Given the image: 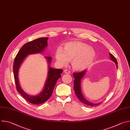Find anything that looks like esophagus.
I'll list each match as a JSON object with an SVG mask.
<instances>
[{
	"mask_svg": "<svg viewBox=\"0 0 130 130\" xmlns=\"http://www.w3.org/2000/svg\"><path fill=\"white\" fill-rule=\"evenodd\" d=\"M64 73H65V74H69L70 73V72L69 71H68V70H64Z\"/></svg>",
	"mask_w": 130,
	"mask_h": 130,
	"instance_id": "1",
	"label": "esophagus"
}]
</instances>
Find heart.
Returning <instances> with one entry per match:
<instances>
[{"instance_id":"1","label":"heart","mask_w":130,"mask_h":130,"mask_svg":"<svg viewBox=\"0 0 130 130\" xmlns=\"http://www.w3.org/2000/svg\"><path fill=\"white\" fill-rule=\"evenodd\" d=\"M96 55L92 47L79 41L67 42L63 48L58 47L55 53V59L60 66H67L71 61L72 68L77 71H84L90 67Z\"/></svg>"}]
</instances>
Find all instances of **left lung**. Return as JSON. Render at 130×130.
<instances>
[{"label": "left lung", "mask_w": 130, "mask_h": 130, "mask_svg": "<svg viewBox=\"0 0 130 130\" xmlns=\"http://www.w3.org/2000/svg\"><path fill=\"white\" fill-rule=\"evenodd\" d=\"M110 55V59L112 60L113 62H114L116 63V67L117 68H118L117 67V61L115 57L111 53H109ZM87 72V70H84L81 72H76V73H73V76L74 77V90L75 91V93L76 95L77 96V98L79 99V100L82 102L83 103H85V104L92 106V107H96L98 105H99L101 102H98V103H92L88 100H87L83 96L81 90V82H82V79L84 77L85 75L86 72Z\"/></svg>", "instance_id": "1"}]
</instances>
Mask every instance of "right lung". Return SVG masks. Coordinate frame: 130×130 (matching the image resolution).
Instances as JSON below:
<instances>
[{"mask_svg": "<svg viewBox=\"0 0 130 130\" xmlns=\"http://www.w3.org/2000/svg\"><path fill=\"white\" fill-rule=\"evenodd\" d=\"M48 39V37L39 38L24 44L18 52L14 60L13 73L17 90L24 99L33 104H41L49 99L52 94L57 80L61 77L60 74L63 72L62 69L51 67L50 63L52 59V57L45 56L44 58L46 59L48 63V72L47 78L42 91L37 95H30L26 93L20 86L18 73L22 62L29 55L44 52L47 46Z\"/></svg>", "mask_w": 130, "mask_h": 130, "instance_id": "right-lung-1", "label": "right lung"}]
</instances>
